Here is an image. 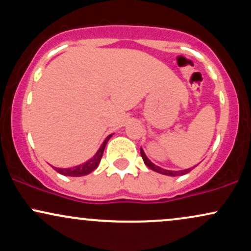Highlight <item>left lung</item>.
<instances>
[{
    "instance_id": "left-lung-1",
    "label": "left lung",
    "mask_w": 251,
    "mask_h": 251,
    "mask_svg": "<svg viewBox=\"0 0 251 251\" xmlns=\"http://www.w3.org/2000/svg\"><path fill=\"white\" fill-rule=\"evenodd\" d=\"M140 154H142L144 163H145V165L148 166L149 169H151L152 171L158 172V174H162V175H165V176H171V177H176V176H183V175L189 174V172L191 171V170L194 169L195 166H196V165H195L194 168L185 169V170H179V171H172V170H165V169H163V168H159V166L154 165V164L152 163L151 160H150L148 157H146L145 152H144V150H143L142 148H140Z\"/></svg>"
}]
</instances>
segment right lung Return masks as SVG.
I'll return each mask as SVG.
<instances>
[{"label": "right lung", "mask_w": 251, "mask_h": 251, "mask_svg": "<svg viewBox=\"0 0 251 251\" xmlns=\"http://www.w3.org/2000/svg\"><path fill=\"white\" fill-rule=\"evenodd\" d=\"M112 135H113V134H109L108 137L106 138L105 140H103V143L101 144V146H100L99 150L97 151V153L94 154L93 157L91 158V159H88L87 162L80 164V165L73 166V168H68V169L54 168V169H55V171L59 172L60 175L68 176V177H81V176H86V175L91 174V172L94 171V170L98 168V165H99L100 160H101V157H102L103 150H105L106 144H107L109 138H111Z\"/></svg>", "instance_id": "right-lung-1"}]
</instances>
